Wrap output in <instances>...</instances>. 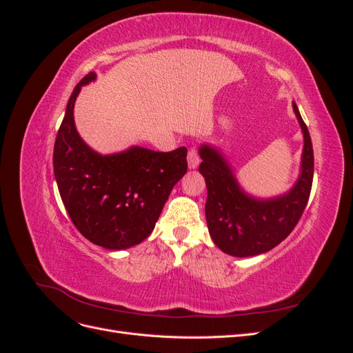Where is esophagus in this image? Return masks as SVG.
Masks as SVG:
<instances>
[{
	"label": "esophagus",
	"instance_id": "34e87169",
	"mask_svg": "<svg viewBox=\"0 0 353 353\" xmlns=\"http://www.w3.org/2000/svg\"><path fill=\"white\" fill-rule=\"evenodd\" d=\"M187 160H188V168L190 169H196L200 163V157H199V153L196 148H190L188 150V154H187Z\"/></svg>",
	"mask_w": 353,
	"mask_h": 353
}]
</instances>
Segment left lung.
I'll return each mask as SVG.
<instances>
[{"instance_id": "8db88e82", "label": "left lung", "mask_w": 353, "mask_h": 353, "mask_svg": "<svg viewBox=\"0 0 353 353\" xmlns=\"http://www.w3.org/2000/svg\"><path fill=\"white\" fill-rule=\"evenodd\" d=\"M293 110L303 132L301 175L285 194L258 199L240 187L227 159L208 144L200 147V174L208 187L206 222L209 234L227 254L248 258L274 249L293 231L311 194L314 148L296 103Z\"/></svg>"}]
</instances>
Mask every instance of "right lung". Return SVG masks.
<instances>
[{
  "label": "right lung",
  "instance_id": "add662e5",
  "mask_svg": "<svg viewBox=\"0 0 353 353\" xmlns=\"http://www.w3.org/2000/svg\"><path fill=\"white\" fill-rule=\"evenodd\" d=\"M95 78L90 72L70 95L52 165L73 225L91 243L122 250L150 236L170 191L187 172V148L163 153L134 145L114 154L94 152L77 131L73 108L81 87Z\"/></svg>",
  "mask_w": 353,
  "mask_h": 353
}]
</instances>
